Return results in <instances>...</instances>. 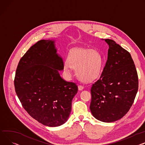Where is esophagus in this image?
I'll return each mask as SVG.
<instances>
[{"label":"esophagus","instance_id":"obj_1","mask_svg":"<svg viewBox=\"0 0 145 145\" xmlns=\"http://www.w3.org/2000/svg\"><path fill=\"white\" fill-rule=\"evenodd\" d=\"M83 89H84V87H83V86H78V89H79V90H80V91L83 90Z\"/></svg>","mask_w":145,"mask_h":145}]
</instances>
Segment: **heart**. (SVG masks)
<instances>
[{"mask_svg": "<svg viewBox=\"0 0 145 145\" xmlns=\"http://www.w3.org/2000/svg\"><path fill=\"white\" fill-rule=\"evenodd\" d=\"M104 59L101 54L95 50L76 48L72 50L64 62L63 69L67 74H72V67L76 69L78 78L83 82H90L98 78L103 70Z\"/></svg>", "mask_w": 145, "mask_h": 145, "instance_id": "heart-1", "label": "heart"}]
</instances>
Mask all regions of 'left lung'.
<instances>
[{
	"label": "left lung",
	"mask_w": 145,
	"mask_h": 145,
	"mask_svg": "<svg viewBox=\"0 0 145 145\" xmlns=\"http://www.w3.org/2000/svg\"><path fill=\"white\" fill-rule=\"evenodd\" d=\"M104 40L109 46L108 58L100 78L91 86L90 109L95 118L112 122L131 107L138 90V77L131 54L114 40Z\"/></svg>",
	"instance_id": "8db88e82"
}]
</instances>
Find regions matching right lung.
<instances>
[{"label": "right lung", "instance_id": "add662e5", "mask_svg": "<svg viewBox=\"0 0 145 145\" xmlns=\"http://www.w3.org/2000/svg\"><path fill=\"white\" fill-rule=\"evenodd\" d=\"M55 40H42L30 47L20 60L14 88L23 108L45 126L59 127L68 120L72 101L78 93L76 83L60 76L62 57Z\"/></svg>", "mask_w": 145, "mask_h": 145}]
</instances>
